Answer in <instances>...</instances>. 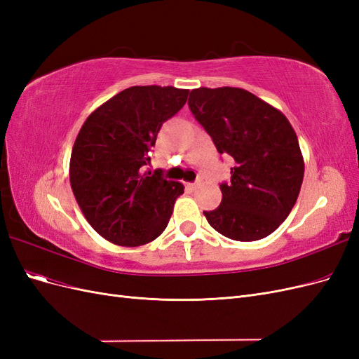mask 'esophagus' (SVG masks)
<instances>
[{
    "label": "esophagus",
    "mask_w": 359,
    "mask_h": 359,
    "mask_svg": "<svg viewBox=\"0 0 359 359\" xmlns=\"http://www.w3.org/2000/svg\"><path fill=\"white\" fill-rule=\"evenodd\" d=\"M199 187V182H189L187 184V189H190V190H194V189H198Z\"/></svg>",
    "instance_id": "esophagus-1"
}]
</instances>
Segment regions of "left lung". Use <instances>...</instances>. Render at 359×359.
Wrapping results in <instances>:
<instances>
[{
  "label": "left lung",
  "mask_w": 359,
  "mask_h": 359,
  "mask_svg": "<svg viewBox=\"0 0 359 359\" xmlns=\"http://www.w3.org/2000/svg\"><path fill=\"white\" fill-rule=\"evenodd\" d=\"M190 111L220 154H229L231 182L222 184V203L203 211L211 227L235 241L273 233L295 205L304 157L295 130L277 107L233 86L191 90Z\"/></svg>",
  "instance_id": "obj_1"
}]
</instances>
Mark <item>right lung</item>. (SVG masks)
Masks as SVG:
<instances>
[{
    "instance_id": "obj_1",
    "label": "right lung",
    "mask_w": 359,
    "mask_h": 359,
    "mask_svg": "<svg viewBox=\"0 0 359 359\" xmlns=\"http://www.w3.org/2000/svg\"><path fill=\"white\" fill-rule=\"evenodd\" d=\"M189 90L130 86L85 119L70 157V184L86 222L104 240L137 247L154 241L170 220L184 186L149 165L163 123L187 102Z\"/></svg>"
}]
</instances>
